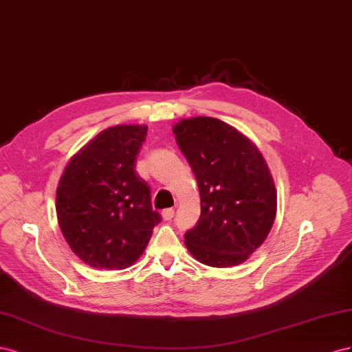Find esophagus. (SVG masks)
Wrapping results in <instances>:
<instances>
[{"instance_id": "1", "label": "esophagus", "mask_w": 352, "mask_h": 352, "mask_svg": "<svg viewBox=\"0 0 352 352\" xmlns=\"http://www.w3.org/2000/svg\"><path fill=\"white\" fill-rule=\"evenodd\" d=\"M174 214H175V210H174L173 208L165 209V210H162V218H164L165 221H170V219L174 218Z\"/></svg>"}]
</instances>
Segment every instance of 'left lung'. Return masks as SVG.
<instances>
[{
  "label": "left lung",
  "mask_w": 352,
  "mask_h": 352,
  "mask_svg": "<svg viewBox=\"0 0 352 352\" xmlns=\"http://www.w3.org/2000/svg\"><path fill=\"white\" fill-rule=\"evenodd\" d=\"M196 177L200 217L184 234L188 252L209 267L243 264L264 243L277 212V190L258 147L232 125L209 116L173 126Z\"/></svg>",
  "instance_id": "left-lung-1"
}]
</instances>
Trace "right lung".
Instances as JSON below:
<instances>
[{
	"mask_svg": "<svg viewBox=\"0 0 352 352\" xmlns=\"http://www.w3.org/2000/svg\"><path fill=\"white\" fill-rule=\"evenodd\" d=\"M146 134V125L106 128L70 157L60 177L58 226L72 252L89 267H131L160 223L150 187L134 169Z\"/></svg>",
	"mask_w": 352,
	"mask_h": 352,
	"instance_id": "1",
	"label": "right lung"
}]
</instances>
